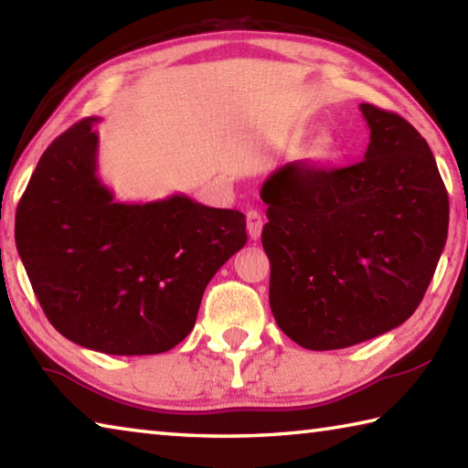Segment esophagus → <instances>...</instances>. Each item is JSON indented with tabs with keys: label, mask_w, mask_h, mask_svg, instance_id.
<instances>
[{
	"label": "esophagus",
	"mask_w": 468,
	"mask_h": 468,
	"mask_svg": "<svg viewBox=\"0 0 468 468\" xmlns=\"http://www.w3.org/2000/svg\"><path fill=\"white\" fill-rule=\"evenodd\" d=\"M245 225H248V233L253 241L260 239V235H262V227H264V220L262 215H260L258 210H248L245 212Z\"/></svg>",
	"instance_id": "1"
}]
</instances>
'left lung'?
<instances>
[{"label": "left lung", "instance_id": "1", "mask_svg": "<svg viewBox=\"0 0 468 468\" xmlns=\"http://www.w3.org/2000/svg\"><path fill=\"white\" fill-rule=\"evenodd\" d=\"M363 161H297L262 186L271 310L310 351L376 338L421 303L448 237V192L425 138L392 111L359 105Z\"/></svg>", "mask_w": 468, "mask_h": 468}]
</instances>
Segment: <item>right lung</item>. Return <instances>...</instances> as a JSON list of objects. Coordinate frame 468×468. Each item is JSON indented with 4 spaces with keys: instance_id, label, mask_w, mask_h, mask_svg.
I'll return each instance as SVG.
<instances>
[{
    "instance_id": "add662e5",
    "label": "right lung",
    "mask_w": 468,
    "mask_h": 468,
    "mask_svg": "<svg viewBox=\"0 0 468 468\" xmlns=\"http://www.w3.org/2000/svg\"><path fill=\"white\" fill-rule=\"evenodd\" d=\"M97 122H78L43 153L16 210V248L59 335L107 355L165 353L248 241L245 217L184 194L117 202L97 176Z\"/></svg>"
}]
</instances>
